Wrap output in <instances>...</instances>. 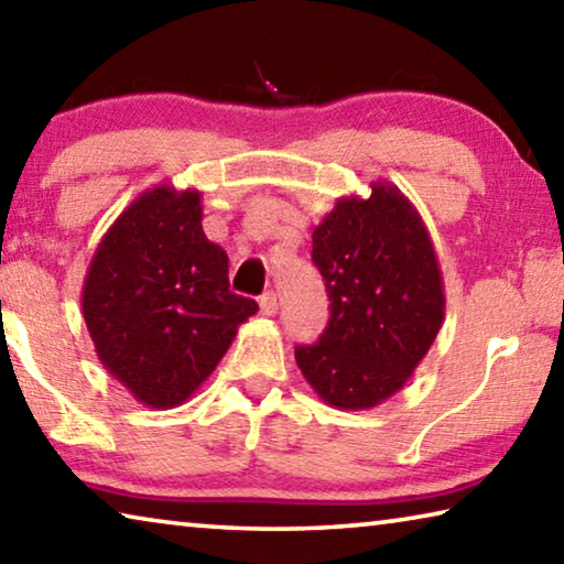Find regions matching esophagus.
<instances>
[{"label":"esophagus","instance_id":"34e87169","mask_svg":"<svg viewBox=\"0 0 564 564\" xmlns=\"http://www.w3.org/2000/svg\"><path fill=\"white\" fill-rule=\"evenodd\" d=\"M260 310H262V315H267V317L276 315V294L274 292H264L262 294V297H260Z\"/></svg>","mask_w":564,"mask_h":564}]
</instances>
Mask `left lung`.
<instances>
[{
	"mask_svg": "<svg viewBox=\"0 0 564 564\" xmlns=\"http://www.w3.org/2000/svg\"><path fill=\"white\" fill-rule=\"evenodd\" d=\"M312 232L329 322L294 349L304 380L329 408L369 410L400 392L445 319V284L427 227L390 182H369Z\"/></svg>",
	"mask_w": 564,
	"mask_h": 564,
	"instance_id": "obj_1",
	"label": "left lung"
}]
</instances>
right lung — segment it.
Listing matches in <instances>:
<instances>
[{"label": "right lung", "instance_id": "right-lung-1", "mask_svg": "<svg viewBox=\"0 0 564 564\" xmlns=\"http://www.w3.org/2000/svg\"><path fill=\"white\" fill-rule=\"evenodd\" d=\"M197 189L156 184L107 229L82 288L99 362L137 402L170 410L215 372L257 302L229 292Z\"/></svg>", "mask_w": 564, "mask_h": 564}]
</instances>
